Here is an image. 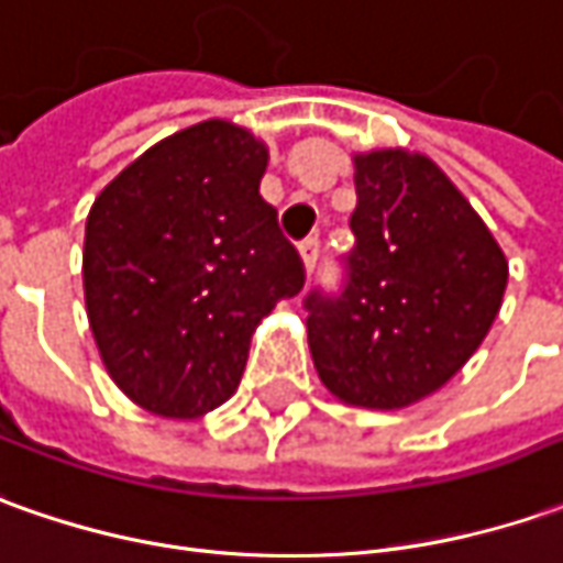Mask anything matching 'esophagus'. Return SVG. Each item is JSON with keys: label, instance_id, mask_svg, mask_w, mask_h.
Instances as JSON below:
<instances>
[{"label": "esophagus", "instance_id": "esophagus-1", "mask_svg": "<svg viewBox=\"0 0 563 563\" xmlns=\"http://www.w3.org/2000/svg\"><path fill=\"white\" fill-rule=\"evenodd\" d=\"M300 260H303L307 275L316 269V263H319V238H307V241L300 244Z\"/></svg>", "mask_w": 563, "mask_h": 563}]
</instances>
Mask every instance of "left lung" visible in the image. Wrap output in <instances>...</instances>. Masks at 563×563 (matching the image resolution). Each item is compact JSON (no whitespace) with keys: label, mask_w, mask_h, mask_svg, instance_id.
<instances>
[{"label":"left lung","mask_w":563,"mask_h":563,"mask_svg":"<svg viewBox=\"0 0 563 563\" xmlns=\"http://www.w3.org/2000/svg\"><path fill=\"white\" fill-rule=\"evenodd\" d=\"M356 210L341 297H307L312 365L360 409H406L462 372L499 316L508 260L428 154H353Z\"/></svg>","instance_id":"left-lung-1"}]
</instances>
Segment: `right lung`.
I'll return each mask as SVG.
<instances>
[{"mask_svg": "<svg viewBox=\"0 0 563 563\" xmlns=\"http://www.w3.org/2000/svg\"><path fill=\"white\" fill-rule=\"evenodd\" d=\"M269 148L232 120L151 145L86 217L82 294L98 356L135 406L201 418L238 390L251 338L303 288L260 179Z\"/></svg>", "mask_w": 563, "mask_h": 563, "instance_id": "1", "label": "right lung"}]
</instances>
